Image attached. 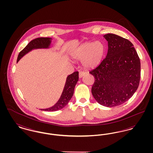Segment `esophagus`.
Returning <instances> with one entry per match:
<instances>
[{"instance_id":"obj_1","label":"esophagus","mask_w":153,"mask_h":153,"mask_svg":"<svg viewBox=\"0 0 153 153\" xmlns=\"http://www.w3.org/2000/svg\"><path fill=\"white\" fill-rule=\"evenodd\" d=\"M85 72H79V77H80V78H81L83 76H84V75H85Z\"/></svg>"}]
</instances>
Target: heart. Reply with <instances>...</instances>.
<instances>
[{
    "label": "heart",
    "mask_w": 153,
    "mask_h": 153,
    "mask_svg": "<svg viewBox=\"0 0 153 153\" xmlns=\"http://www.w3.org/2000/svg\"><path fill=\"white\" fill-rule=\"evenodd\" d=\"M105 53V46L100 41L87 42L73 50L71 56L74 59L82 60V64L86 69H94L102 62Z\"/></svg>",
    "instance_id": "obj_1"
}]
</instances>
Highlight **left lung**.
I'll use <instances>...</instances> for the list:
<instances>
[{
	"label": "left lung",
	"instance_id": "obj_1",
	"mask_svg": "<svg viewBox=\"0 0 153 153\" xmlns=\"http://www.w3.org/2000/svg\"><path fill=\"white\" fill-rule=\"evenodd\" d=\"M104 37L108 41V53L100 64L89 72L95 79L91 91L100 104L113 107L127 102L137 90L140 62L130 41L114 34Z\"/></svg>",
	"mask_w": 153,
	"mask_h": 153
}]
</instances>
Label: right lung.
<instances>
[{
    "instance_id": "add662e5",
    "label": "right lung",
    "mask_w": 153,
    "mask_h": 153,
    "mask_svg": "<svg viewBox=\"0 0 153 153\" xmlns=\"http://www.w3.org/2000/svg\"><path fill=\"white\" fill-rule=\"evenodd\" d=\"M51 42V38H37L30 41L27 45L20 51L17 58V62L19 60L33 49L49 48ZM79 80V72H74L69 75L66 80L65 87L59 99L53 107L46 109H41L46 111H56L63 108L68 104L73 96L74 87Z\"/></svg>"
}]
</instances>
